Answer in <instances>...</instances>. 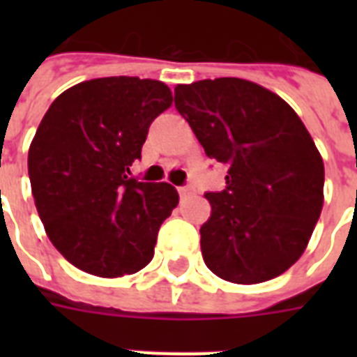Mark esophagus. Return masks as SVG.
<instances>
[{
    "mask_svg": "<svg viewBox=\"0 0 357 357\" xmlns=\"http://www.w3.org/2000/svg\"><path fill=\"white\" fill-rule=\"evenodd\" d=\"M192 185H183V187H178V192L181 196H185V195H190V192H192Z\"/></svg>",
    "mask_w": 357,
    "mask_h": 357,
    "instance_id": "obj_1",
    "label": "esophagus"
}]
</instances>
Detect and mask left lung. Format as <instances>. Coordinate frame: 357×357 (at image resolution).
<instances>
[{
	"label": "left lung",
	"instance_id": "8db88e82",
	"mask_svg": "<svg viewBox=\"0 0 357 357\" xmlns=\"http://www.w3.org/2000/svg\"><path fill=\"white\" fill-rule=\"evenodd\" d=\"M174 105L209 159L228 165L206 192L209 271L234 283L280 276L304 254L324 202V165L307 129L274 92L238 77L178 85Z\"/></svg>",
	"mask_w": 357,
	"mask_h": 357
}]
</instances>
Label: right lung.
Returning <instances> with one entry per match:
<instances>
[{"label":"right lung","mask_w":357,"mask_h":357,"mask_svg":"<svg viewBox=\"0 0 357 357\" xmlns=\"http://www.w3.org/2000/svg\"><path fill=\"white\" fill-rule=\"evenodd\" d=\"M170 105L161 81L120 75L72 86L44 114L27 157L33 198L53 246L81 271L119 278L153 257L178 192L129 167Z\"/></svg>","instance_id":"1"}]
</instances>
